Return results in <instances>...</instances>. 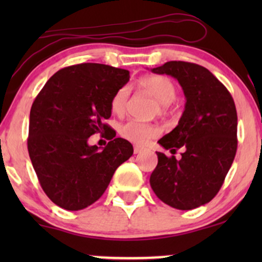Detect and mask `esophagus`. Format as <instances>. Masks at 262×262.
Returning <instances> with one entry per match:
<instances>
[{"label":"esophagus","instance_id":"34e87169","mask_svg":"<svg viewBox=\"0 0 262 262\" xmlns=\"http://www.w3.org/2000/svg\"><path fill=\"white\" fill-rule=\"evenodd\" d=\"M143 148H141V146H134V154H140L141 151H143Z\"/></svg>","mask_w":262,"mask_h":262}]
</instances>
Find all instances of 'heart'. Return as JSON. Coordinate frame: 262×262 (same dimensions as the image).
Here are the masks:
<instances>
[{"label": "heart", "instance_id": "b5f03b06", "mask_svg": "<svg viewBox=\"0 0 262 262\" xmlns=\"http://www.w3.org/2000/svg\"><path fill=\"white\" fill-rule=\"evenodd\" d=\"M139 86L141 89L146 90L149 93L161 103L162 110L167 107L171 102L176 98V87L170 79L165 76H159V75H150V76L141 77L139 80ZM129 100V87L123 86L118 90L111 101V110L113 113L122 114L124 113L127 108ZM121 135L125 139L132 141V143L143 145L146 144L150 139L158 137L160 133V128L158 125L151 124V123H145L137 121V119H130L125 122L121 127Z\"/></svg>", "mask_w": 262, "mask_h": 262}]
</instances>
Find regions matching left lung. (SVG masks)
Instances as JSON below:
<instances>
[{
  "instance_id": "obj_1",
  "label": "left lung",
  "mask_w": 262,
  "mask_h": 262,
  "mask_svg": "<svg viewBox=\"0 0 262 262\" xmlns=\"http://www.w3.org/2000/svg\"><path fill=\"white\" fill-rule=\"evenodd\" d=\"M152 73L170 75L181 85L186 97L179 124L159 144L181 159L158 154L150 176L152 191L164 203L189 210L208 203L223 185L237 148V116L233 97L223 83L203 66L169 61Z\"/></svg>"
}]
</instances>
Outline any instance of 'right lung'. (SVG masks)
I'll use <instances>...</instances> for the list:
<instances>
[{"mask_svg":"<svg viewBox=\"0 0 262 262\" xmlns=\"http://www.w3.org/2000/svg\"><path fill=\"white\" fill-rule=\"evenodd\" d=\"M129 81V71L83 62L61 69L33 102L28 152L39 183L56 206L80 210L104 193L114 171L133 155V145L107 124L114 93ZM108 128L110 130H107ZM103 149L89 146L91 135L106 130Z\"/></svg>","mask_w":262,"mask_h":262,"instance_id":"add662e5","label":"right lung"}]
</instances>
